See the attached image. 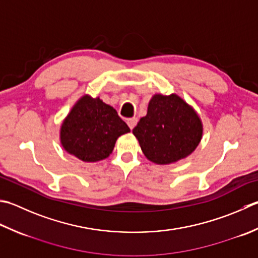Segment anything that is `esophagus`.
Masks as SVG:
<instances>
[{
  "label": "esophagus",
  "mask_w": 258,
  "mask_h": 258,
  "mask_svg": "<svg viewBox=\"0 0 258 258\" xmlns=\"http://www.w3.org/2000/svg\"><path fill=\"white\" fill-rule=\"evenodd\" d=\"M136 124H138V118H136V117H132V118L127 119V125L130 126L131 130H133Z\"/></svg>",
  "instance_id": "obj_1"
}]
</instances>
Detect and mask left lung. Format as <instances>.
<instances>
[{
  "label": "left lung",
  "instance_id": "8db88e82",
  "mask_svg": "<svg viewBox=\"0 0 258 258\" xmlns=\"http://www.w3.org/2000/svg\"><path fill=\"white\" fill-rule=\"evenodd\" d=\"M203 122L192 106L176 94H155L148 113L133 128L146 159L171 164L189 156L203 139Z\"/></svg>",
  "mask_w": 258,
  "mask_h": 258
}]
</instances>
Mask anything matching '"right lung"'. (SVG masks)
Segmentation results:
<instances>
[{"mask_svg": "<svg viewBox=\"0 0 258 258\" xmlns=\"http://www.w3.org/2000/svg\"><path fill=\"white\" fill-rule=\"evenodd\" d=\"M130 131L112 106L84 95L62 120L60 143L66 152L84 162H97L108 158L116 140Z\"/></svg>", "mask_w": 258, "mask_h": 258, "instance_id": "1", "label": "right lung"}]
</instances>
